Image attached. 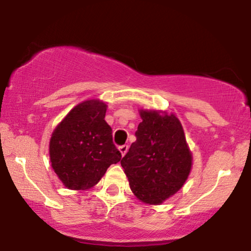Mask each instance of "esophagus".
<instances>
[{
	"label": "esophagus",
	"mask_w": 251,
	"mask_h": 251,
	"mask_svg": "<svg viewBox=\"0 0 251 251\" xmlns=\"http://www.w3.org/2000/svg\"><path fill=\"white\" fill-rule=\"evenodd\" d=\"M127 150H128V146H127V145H122V146H119V151H120V153H122L123 157L126 154V152H127Z\"/></svg>",
	"instance_id": "34e87169"
}]
</instances>
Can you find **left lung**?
<instances>
[{
  "label": "left lung",
  "instance_id": "obj_1",
  "mask_svg": "<svg viewBox=\"0 0 251 251\" xmlns=\"http://www.w3.org/2000/svg\"><path fill=\"white\" fill-rule=\"evenodd\" d=\"M143 122L123 158L122 166L132 192L144 203L160 204L188 179L192 155L175 114L140 111Z\"/></svg>",
  "mask_w": 251,
  "mask_h": 251
}]
</instances>
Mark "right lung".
I'll return each instance as SVG.
<instances>
[{"instance_id": "obj_1", "label": "right lung", "mask_w": 251, "mask_h": 251, "mask_svg": "<svg viewBox=\"0 0 251 251\" xmlns=\"http://www.w3.org/2000/svg\"><path fill=\"white\" fill-rule=\"evenodd\" d=\"M106 108L100 100H86L54 129L50 143L51 168L66 188H92L109 165L122 159L111 126L105 122Z\"/></svg>"}]
</instances>
